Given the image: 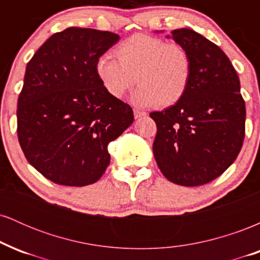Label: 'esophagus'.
Segmentation results:
<instances>
[{
	"label": "esophagus",
	"mask_w": 260,
	"mask_h": 260,
	"mask_svg": "<svg viewBox=\"0 0 260 260\" xmlns=\"http://www.w3.org/2000/svg\"><path fill=\"white\" fill-rule=\"evenodd\" d=\"M133 113H134V117L136 118H140V117H143V116L147 115V113L143 112V111H139V110H134Z\"/></svg>",
	"instance_id": "esophagus-1"
}]
</instances>
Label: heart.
Segmentation results:
<instances>
[{
    "instance_id": "b5f03b06",
    "label": "heart",
    "mask_w": 260,
    "mask_h": 260,
    "mask_svg": "<svg viewBox=\"0 0 260 260\" xmlns=\"http://www.w3.org/2000/svg\"><path fill=\"white\" fill-rule=\"evenodd\" d=\"M117 58L103 53L96 61V74L105 90L121 99L132 86H139L133 100L139 106L169 107L186 94L192 78V58L180 44L136 34L116 49Z\"/></svg>"
}]
</instances>
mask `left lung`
Returning a JSON list of instances; mask_svg holds the SVG:
<instances>
[{"label":"left lung","mask_w":260,"mask_h":260,"mask_svg":"<svg viewBox=\"0 0 260 260\" xmlns=\"http://www.w3.org/2000/svg\"><path fill=\"white\" fill-rule=\"evenodd\" d=\"M171 38L189 52L192 78L177 104L150 113L157 127L153 153L169 181L202 186L223 174L240 153L246 105L234 66L217 45L187 28L171 31Z\"/></svg>","instance_id":"8db88e82"}]
</instances>
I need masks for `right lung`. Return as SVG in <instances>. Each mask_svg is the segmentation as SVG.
Instances as JSON below:
<instances>
[{"mask_svg": "<svg viewBox=\"0 0 260 260\" xmlns=\"http://www.w3.org/2000/svg\"><path fill=\"white\" fill-rule=\"evenodd\" d=\"M120 40L89 28L56 32L25 68L17 133L29 164L47 180L83 187L110 164L107 145L133 123V110L112 98L96 74L98 58Z\"/></svg>", "mask_w": 260, "mask_h": 260, "instance_id": "1", "label": "right lung"}]
</instances>
